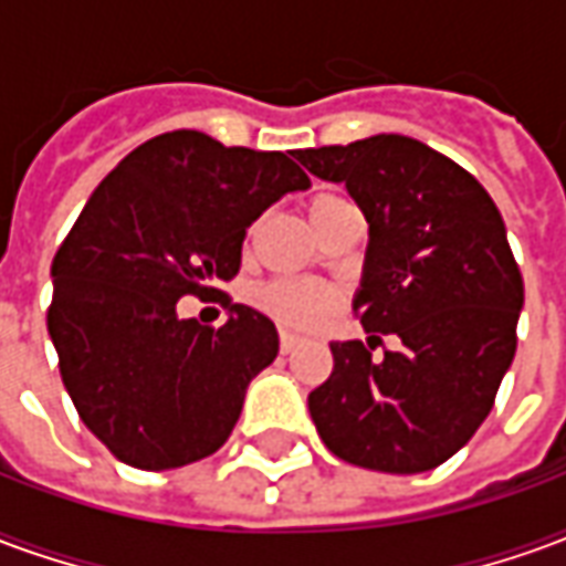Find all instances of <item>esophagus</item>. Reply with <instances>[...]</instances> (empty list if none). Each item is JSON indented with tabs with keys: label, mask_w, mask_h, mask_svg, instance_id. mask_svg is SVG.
<instances>
[{
	"label": "esophagus",
	"mask_w": 566,
	"mask_h": 566,
	"mask_svg": "<svg viewBox=\"0 0 566 566\" xmlns=\"http://www.w3.org/2000/svg\"><path fill=\"white\" fill-rule=\"evenodd\" d=\"M279 345H282V355H291L296 345H300V336L291 331H282L279 333Z\"/></svg>",
	"instance_id": "1"
}]
</instances>
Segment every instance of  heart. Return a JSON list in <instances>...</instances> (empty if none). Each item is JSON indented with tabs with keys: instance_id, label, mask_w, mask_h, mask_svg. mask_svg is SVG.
<instances>
[{
	"instance_id": "b5f03b06",
	"label": "heart",
	"mask_w": 566,
	"mask_h": 566,
	"mask_svg": "<svg viewBox=\"0 0 566 566\" xmlns=\"http://www.w3.org/2000/svg\"><path fill=\"white\" fill-rule=\"evenodd\" d=\"M348 206L355 202L339 193H318L308 202V214L312 221L321 223ZM339 303H343V294L333 284L308 282V279H275L254 291V306L263 315L296 331H315L321 324H327L336 315Z\"/></svg>"
}]
</instances>
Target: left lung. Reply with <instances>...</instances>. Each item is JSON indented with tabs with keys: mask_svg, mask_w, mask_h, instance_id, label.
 Returning <instances> with one entry per match:
<instances>
[{
	"mask_svg": "<svg viewBox=\"0 0 566 566\" xmlns=\"http://www.w3.org/2000/svg\"><path fill=\"white\" fill-rule=\"evenodd\" d=\"M343 181L369 221L355 315L360 339L331 343L333 373L308 394L324 446L379 473H424L470 442L515 357L524 303L494 199L475 175L409 136L296 154ZM401 348L373 358V338Z\"/></svg>",
	"mask_w": 566,
	"mask_h": 566,
	"instance_id": "8db88e82",
	"label": "left lung"
}]
</instances>
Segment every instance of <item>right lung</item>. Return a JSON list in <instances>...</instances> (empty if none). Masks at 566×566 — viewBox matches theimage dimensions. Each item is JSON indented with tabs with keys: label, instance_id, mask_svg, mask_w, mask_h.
<instances>
[{
	"label": "right lung",
	"instance_id": "right-lung-1",
	"mask_svg": "<svg viewBox=\"0 0 566 566\" xmlns=\"http://www.w3.org/2000/svg\"><path fill=\"white\" fill-rule=\"evenodd\" d=\"M291 154L227 148L197 129L154 136L105 175L56 248L48 331L60 376L117 461L172 470L214 454L248 381L279 355L258 308L227 300L221 327L175 308L233 282L248 227L312 185Z\"/></svg>",
	"mask_w": 566,
	"mask_h": 566
}]
</instances>
